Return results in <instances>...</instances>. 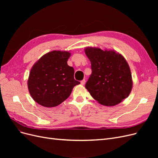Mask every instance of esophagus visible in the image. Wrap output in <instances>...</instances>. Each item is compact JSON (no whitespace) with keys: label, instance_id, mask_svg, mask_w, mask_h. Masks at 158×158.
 Masks as SVG:
<instances>
[{"label":"esophagus","instance_id":"1","mask_svg":"<svg viewBox=\"0 0 158 158\" xmlns=\"http://www.w3.org/2000/svg\"><path fill=\"white\" fill-rule=\"evenodd\" d=\"M85 79L82 80L81 81V82H80V83H81V84H82V85H84V84H85Z\"/></svg>","mask_w":158,"mask_h":158}]
</instances>
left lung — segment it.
Returning a JSON list of instances; mask_svg holds the SVG:
<instances>
[{
    "label": "left lung",
    "instance_id": "8db88e82",
    "mask_svg": "<svg viewBox=\"0 0 158 158\" xmlns=\"http://www.w3.org/2000/svg\"><path fill=\"white\" fill-rule=\"evenodd\" d=\"M92 74L85 88L100 104L114 106L130 94L132 81L130 68L125 58L114 51L86 48Z\"/></svg>",
    "mask_w": 158,
    "mask_h": 158
}]
</instances>
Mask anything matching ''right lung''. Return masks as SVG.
<instances>
[{"instance_id":"add662e5","label":"right lung","mask_w":158,"mask_h":158,"mask_svg":"<svg viewBox=\"0 0 158 158\" xmlns=\"http://www.w3.org/2000/svg\"><path fill=\"white\" fill-rule=\"evenodd\" d=\"M70 53L53 51L43 56L32 67L27 86L32 98L46 107L59 106L67 99L76 85L74 70L67 64Z\"/></svg>"}]
</instances>
